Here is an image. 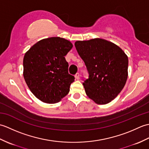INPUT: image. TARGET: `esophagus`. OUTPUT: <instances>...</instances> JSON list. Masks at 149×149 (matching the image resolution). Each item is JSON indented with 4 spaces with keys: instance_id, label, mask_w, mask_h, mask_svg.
<instances>
[{
    "instance_id": "34e87169",
    "label": "esophagus",
    "mask_w": 149,
    "mask_h": 149,
    "mask_svg": "<svg viewBox=\"0 0 149 149\" xmlns=\"http://www.w3.org/2000/svg\"><path fill=\"white\" fill-rule=\"evenodd\" d=\"M79 76H80L79 73H77V74L75 75V77L76 79H79Z\"/></svg>"
}]
</instances>
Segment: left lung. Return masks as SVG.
<instances>
[{"label":"left lung","instance_id":"1","mask_svg":"<svg viewBox=\"0 0 149 149\" xmlns=\"http://www.w3.org/2000/svg\"><path fill=\"white\" fill-rule=\"evenodd\" d=\"M89 77L83 83L87 96L98 104L110 102L124 87L128 76V57L109 41L95 38L75 43Z\"/></svg>","mask_w":149,"mask_h":149}]
</instances>
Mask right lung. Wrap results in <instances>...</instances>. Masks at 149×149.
Wrapping results in <instances>:
<instances>
[{"mask_svg":"<svg viewBox=\"0 0 149 149\" xmlns=\"http://www.w3.org/2000/svg\"><path fill=\"white\" fill-rule=\"evenodd\" d=\"M72 43L60 37L43 39L25 54L24 77L34 95L43 102L54 104L67 95L75 77L68 74L65 56Z\"/></svg>","mask_w":149,"mask_h":149,"instance_id":"obj_1","label":"right lung"}]
</instances>
